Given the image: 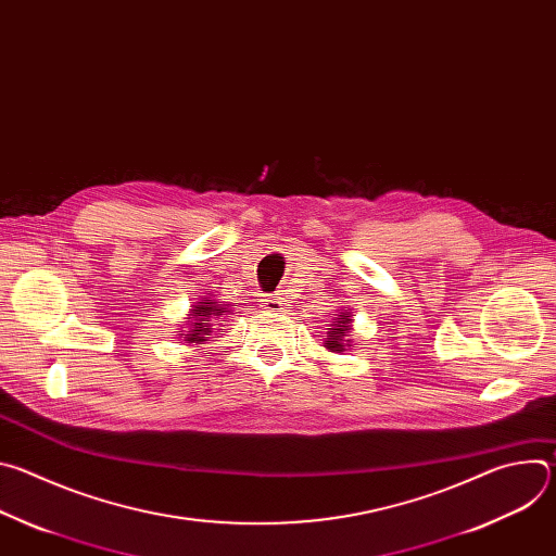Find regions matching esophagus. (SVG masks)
<instances>
[{"label": "esophagus", "instance_id": "esophagus-1", "mask_svg": "<svg viewBox=\"0 0 556 556\" xmlns=\"http://www.w3.org/2000/svg\"><path fill=\"white\" fill-rule=\"evenodd\" d=\"M266 307H268L270 312H279V309H281V299H279V296H268V299H266Z\"/></svg>", "mask_w": 556, "mask_h": 556}]
</instances>
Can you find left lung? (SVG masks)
<instances>
[{
  "mask_svg": "<svg viewBox=\"0 0 556 556\" xmlns=\"http://www.w3.org/2000/svg\"><path fill=\"white\" fill-rule=\"evenodd\" d=\"M350 324H352L350 314L341 312L339 319H334V324H332L334 328H328V330H330V332H328V341H326V348H328V350H332V352H343V350H345L343 341H345L348 332L352 330Z\"/></svg>",
  "mask_w": 556,
  "mask_h": 556,
  "instance_id": "1",
  "label": "left lung"
}]
</instances>
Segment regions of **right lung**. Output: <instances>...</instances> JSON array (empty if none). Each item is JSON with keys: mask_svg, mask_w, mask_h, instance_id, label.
I'll return each mask as SVG.
<instances>
[{"mask_svg": "<svg viewBox=\"0 0 556 556\" xmlns=\"http://www.w3.org/2000/svg\"><path fill=\"white\" fill-rule=\"evenodd\" d=\"M224 312H228V307H226L222 301L202 299V301L195 305L193 314L189 316V319L195 320L197 324L193 325L192 321L189 324L191 330H189V334H185V341H189V343H202V341H206V339L211 337V330H213V326H211L208 321L219 319V316H222Z\"/></svg>", "mask_w": 556, "mask_h": 556, "instance_id": "right-lung-1", "label": "right lung"}]
</instances>
